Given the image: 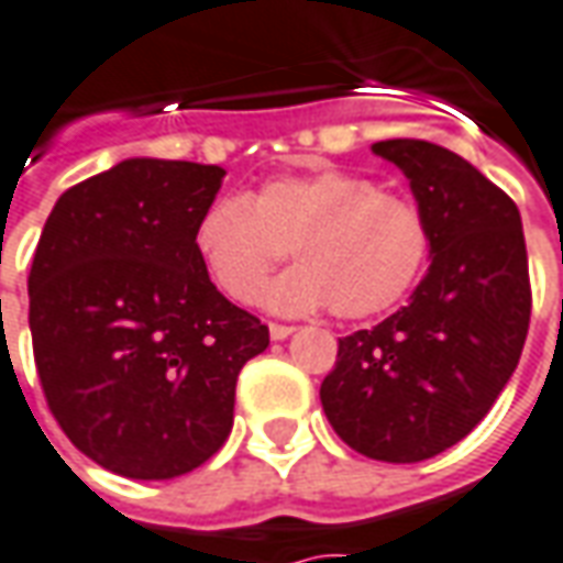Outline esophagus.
<instances>
[{
	"label": "esophagus",
	"mask_w": 563,
	"mask_h": 563,
	"mask_svg": "<svg viewBox=\"0 0 563 563\" xmlns=\"http://www.w3.org/2000/svg\"><path fill=\"white\" fill-rule=\"evenodd\" d=\"M292 332H295L292 325H283V322H271V338H274V341H283V338H289Z\"/></svg>",
	"instance_id": "34e87169"
}]
</instances>
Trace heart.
Wrapping results in <instances>:
<instances>
[{
	"mask_svg": "<svg viewBox=\"0 0 563 563\" xmlns=\"http://www.w3.org/2000/svg\"><path fill=\"white\" fill-rule=\"evenodd\" d=\"M289 246L301 265L274 283L271 308L308 313L332 305L341 320H368L418 286L432 234L415 200L338 167L277 176L253 198L222 195L195 225V250L210 280L241 305L262 292Z\"/></svg>",
	"mask_w": 563,
	"mask_h": 563,
	"instance_id": "1",
	"label": "heart"
}]
</instances>
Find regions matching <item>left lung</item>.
I'll return each mask as SVG.
<instances>
[{
  "mask_svg": "<svg viewBox=\"0 0 563 563\" xmlns=\"http://www.w3.org/2000/svg\"><path fill=\"white\" fill-rule=\"evenodd\" d=\"M408 176L432 234L427 277L402 310L338 338L322 411L353 451L420 463L490 411L530 325L528 246L515 200L442 145H372Z\"/></svg>",
  "mask_w": 563,
  "mask_h": 563,
  "instance_id": "8db88e82",
  "label": "left lung"
}]
</instances>
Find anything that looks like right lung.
I'll use <instances>...</instances> for the list:
<instances>
[{
    "label": "right lung",
    "mask_w": 563,
    "mask_h": 563,
    "mask_svg": "<svg viewBox=\"0 0 563 563\" xmlns=\"http://www.w3.org/2000/svg\"><path fill=\"white\" fill-rule=\"evenodd\" d=\"M225 170L128 158L54 203L30 268V332L69 442L124 478H176L225 445L241 368L268 325L195 250Z\"/></svg>",
    "instance_id": "obj_1"
}]
</instances>
